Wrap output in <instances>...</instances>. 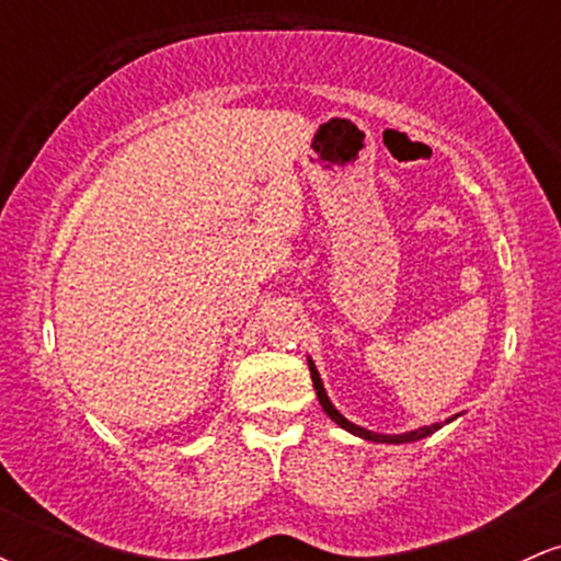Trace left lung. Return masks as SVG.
I'll list each match as a JSON object with an SVG mask.
<instances>
[{
    "label": "left lung",
    "instance_id": "left-lung-1",
    "mask_svg": "<svg viewBox=\"0 0 561 561\" xmlns=\"http://www.w3.org/2000/svg\"><path fill=\"white\" fill-rule=\"evenodd\" d=\"M308 369H311L313 390H317V396H319V403H321V409H324L327 414H330V420L337 422L340 427H345L347 433H353V435L364 437V440H375V443H411V440H420V437L430 435V433H433V430L440 427V424H433V427H422V430H414V433H405V435H377V433H371V430H364V427H358V424L347 422L345 416L340 414V411L334 409V405L330 403V398H327V392H324V385H321V379H319V371H317V366H313L311 362H308Z\"/></svg>",
    "mask_w": 561,
    "mask_h": 561
}]
</instances>
